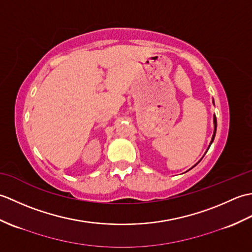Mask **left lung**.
Instances as JSON below:
<instances>
[{"instance_id": "1", "label": "left lung", "mask_w": 252, "mask_h": 252, "mask_svg": "<svg viewBox=\"0 0 252 252\" xmlns=\"http://www.w3.org/2000/svg\"><path fill=\"white\" fill-rule=\"evenodd\" d=\"M213 104H215V103H213ZM213 125H215V132H213V135H212V138H211V142H210V145H211V144H212V142H213V140H215V136H216V132H217V118H216V115L215 116H213ZM210 145H209V147H210ZM198 162H199V161H198ZM197 162V163H198ZM196 163V164H197ZM195 164V165H196ZM195 165H194V167H195ZM194 167H192V168H194ZM191 168V169H192Z\"/></svg>"}]
</instances>
